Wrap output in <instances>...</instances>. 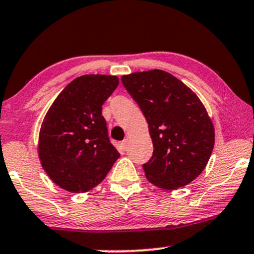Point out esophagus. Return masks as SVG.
I'll list each match as a JSON object with an SVG mask.
<instances>
[{
	"label": "esophagus",
	"mask_w": 254,
	"mask_h": 254,
	"mask_svg": "<svg viewBox=\"0 0 254 254\" xmlns=\"http://www.w3.org/2000/svg\"><path fill=\"white\" fill-rule=\"evenodd\" d=\"M121 147L123 150H127V139H124L123 142L121 143Z\"/></svg>",
	"instance_id": "esophagus-1"
}]
</instances>
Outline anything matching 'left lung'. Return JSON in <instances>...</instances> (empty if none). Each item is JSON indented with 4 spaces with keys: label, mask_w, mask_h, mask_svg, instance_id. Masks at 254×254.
<instances>
[{
    "label": "left lung",
    "mask_w": 254,
    "mask_h": 254,
    "mask_svg": "<svg viewBox=\"0 0 254 254\" xmlns=\"http://www.w3.org/2000/svg\"><path fill=\"white\" fill-rule=\"evenodd\" d=\"M149 125L152 157L147 181L164 190L190 184L203 172L214 146V127L198 96L159 69L122 76Z\"/></svg>",
    "instance_id": "1"
}]
</instances>
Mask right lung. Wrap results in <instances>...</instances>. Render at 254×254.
Here are the masks:
<instances>
[{"mask_svg": "<svg viewBox=\"0 0 254 254\" xmlns=\"http://www.w3.org/2000/svg\"><path fill=\"white\" fill-rule=\"evenodd\" d=\"M118 77L83 75L62 90L42 122L38 157L49 178L64 190L84 193L97 186L120 158L108 137L102 105Z\"/></svg>", "mask_w": 254, "mask_h": 254, "instance_id": "1", "label": "right lung"}]
</instances>
